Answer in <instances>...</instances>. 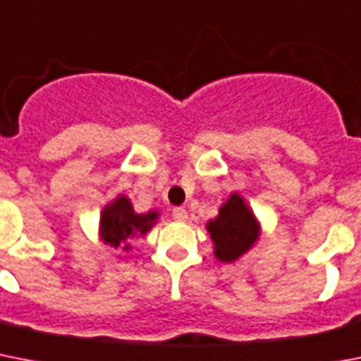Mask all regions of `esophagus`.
Segmentation results:
<instances>
[{
    "mask_svg": "<svg viewBox=\"0 0 361 361\" xmlns=\"http://www.w3.org/2000/svg\"><path fill=\"white\" fill-rule=\"evenodd\" d=\"M173 218L177 221H186L188 220V212L183 207H177V209H173Z\"/></svg>",
    "mask_w": 361,
    "mask_h": 361,
    "instance_id": "esophagus-1",
    "label": "esophagus"
}]
</instances>
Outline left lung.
<instances>
[{
  "label": "left lung",
  "instance_id": "obj_1",
  "mask_svg": "<svg viewBox=\"0 0 361 361\" xmlns=\"http://www.w3.org/2000/svg\"><path fill=\"white\" fill-rule=\"evenodd\" d=\"M214 242V255L221 262H233L244 255L259 238V224L244 199L233 194L220 209V214L207 224Z\"/></svg>",
  "mask_w": 361,
  "mask_h": 361
}]
</instances>
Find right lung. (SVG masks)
Here are the masks:
<instances>
[{
    "label": "right lung",
    "instance_id": "right-lung-1",
    "mask_svg": "<svg viewBox=\"0 0 361 361\" xmlns=\"http://www.w3.org/2000/svg\"><path fill=\"white\" fill-rule=\"evenodd\" d=\"M157 218V210L147 212V214L134 212L130 199L119 195L114 203H109L102 210V216H100L102 240L111 247H119L123 244V252H128L130 250L128 240L134 236L145 235L147 231L154 226Z\"/></svg>",
    "mask_w": 361,
    "mask_h": 361
}]
</instances>
